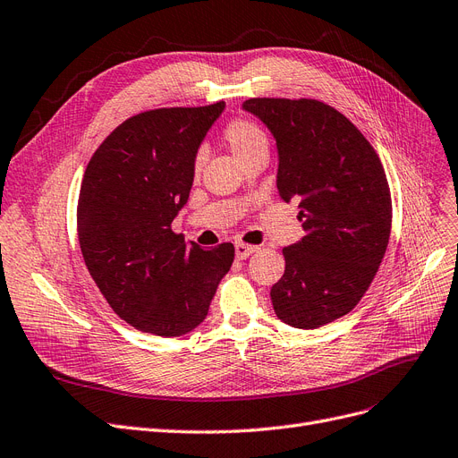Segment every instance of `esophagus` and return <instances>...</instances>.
Returning <instances> with one entry per match:
<instances>
[{"instance_id":"34e87169","label":"esophagus","mask_w":458,"mask_h":458,"mask_svg":"<svg viewBox=\"0 0 458 458\" xmlns=\"http://www.w3.org/2000/svg\"><path fill=\"white\" fill-rule=\"evenodd\" d=\"M259 247L255 245H247V243H235V259L245 260L247 257H250L252 252H255Z\"/></svg>"}]
</instances>
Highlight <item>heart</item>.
<instances>
[{
	"instance_id": "heart-1",
	"label": "heart",
	"mask_w": 458,
	"mask_h": 458,
	"mask_svg": "<svg viewBox=\"0 0 458 458\" xmlns=\"http://www.w3.org/2000/svg\"><path fill=\"white\" fill-rule=\"evenodd\" d=\"M223 140L233 152V157L243 162L252 152L267 150V138L266 131L257 124L249 121V118H233L223 130ZM194 169H199V160L194 162Z\"/></svg>"
}]
</instances>
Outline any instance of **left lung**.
<instances>
[{
	"mask_svg": "<svg viewBox=\"0 0 458 458\" xmlns=\"http://www.w3.org/2000/svg\"><path fill=\"white\" fill-rule=\"evenodd\" d=\"M243 109L274 133L281 199L298 203L303 238L283 249L272 286L283 323L318 328L347 315L374 281L391 235L393 201L374 147L317 99L250 98Z\"/></svg>",
	"mask_w": 458,
	"mask_h": 458,
	"instance_id": "1",
	"label": "left lung"
}]
</instances>
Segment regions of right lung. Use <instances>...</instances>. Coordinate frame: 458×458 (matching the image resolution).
I'll return each mask as SVG.
<instances>
[{"instance_id":"right-lung-1","label":"right lung","mask_w":458,"mask_h":458,"mask_svg":"<svg viewBox=\"0 0 458 458\" xmlns=\"http://www.w3.org/2000/svg\"><path fill=\"white\" fill-rule=\"evenodd\" d=\"M223 109L216 101L130 116L84 172L77 206L84 264L111 310L141 332L194 330L233 262L232 243L206 250L172 230L192 189L198 147Z\"/></svg>"}]
</instances>
